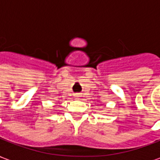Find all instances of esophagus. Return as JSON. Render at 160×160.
<instances>
[{"mask_svg": "<svg viewBox=\"0 0 160 160\" xmlns=\"http://www.w3.org/2000/svg\"><path fill=\"white\" fill-rule=\"evenodd\" d=\"M75 97H76V99H79V97H80V96H79V95H75Z\"/></svg>", "mask_w": 160, "mask_h": 160, "instance_id": "1", "label": "esophagus"}]
</instances>
